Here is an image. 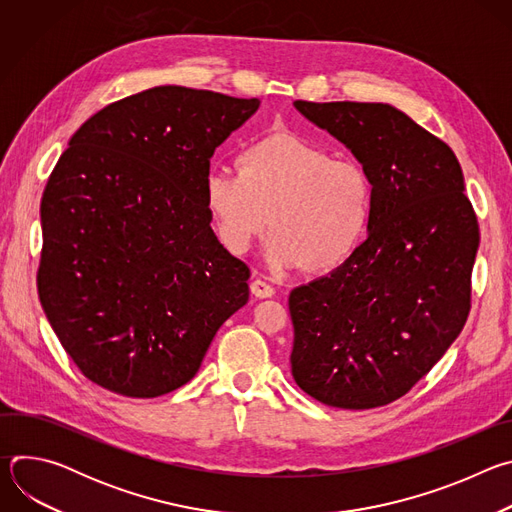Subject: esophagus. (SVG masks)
Here are the masks:
<instances>
[{
	"mask_svg": "<svg viewBox=\"0 0 512 512\" xmlns=\"http://www.w3.org/2000/svg\"><path fill=\"white\" fill-rule=\"evenodd\" d=\"M251 294H253L255 298L263 300V298H271V296L275 294V289H273L269 283H265V281H261V279H255V281L251 283Z\"/></svg>",
	"mask_w": 512,
	"mask_h": 512,
	"instance_id": "esophagus-1",
	"label": "esophagus"
}]
</instances>
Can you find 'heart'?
Returning a JSON list of instances; mask_svg holds the SVG:
<instances>
[{
	"label": "heart",
	"mask_w": 512,
	"mask_h": 512,
	"mask_svg": "<svg viewBox=\"0 0 512 512\" xmlns=\"http://www.w3.org/2000/svg\"><path fill=\"white\" fill-rule=\"evenodd\" d=\"M204 202L218 239L233 255L247 253L269 225L265 255L273 267L304 265L310 273H326L342 265L367 233L373 182L358 162L332 158L312 139L281 131L249 145L243 170L212 166Z\"/></svg>",
	"instance_id": "heart-1"
}]
</instances>
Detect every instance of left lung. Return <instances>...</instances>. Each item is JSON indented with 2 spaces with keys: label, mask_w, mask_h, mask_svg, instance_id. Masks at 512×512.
<instances>
[{
  "label": "left lung",
  "mask_w": 512,
  "mask_h": 512,
  "mask_svg": "<svg viewBox=\"0 0 512 512\" xmlns=\"http://www.w3.org/2000/svg\"><path fill=\"white\" fill-rule=\"evenodd\" d=\"M369 172V237L289 294L291 375L340 409L383 407L425 377L470 314L478 218L450 145L385 103L294 101Z\"/></svg>",
  "instance_id": "left-lung-1"
}]
</instances>
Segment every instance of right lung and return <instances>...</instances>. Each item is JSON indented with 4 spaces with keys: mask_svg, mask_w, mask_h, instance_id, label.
<instances>
[{
    "mask_svg": "<svg viewBox=\"0 0 512 512\" xmlns=\"http://www.w3.org/2000/svg\"><path fill=\"white\" fill-rule=\"evenodd\" d=\"M259 107L186 87L115 101L72 135L42 194L38 296L99 387L152 399L186 385L249 300V267L210 229V158Z\"/></svg>",
    "mask_w": 512,
    "mask_h": 512,
    "instance_id": "right-lung-1",
    "label": "right lung"
}]
</instances>
